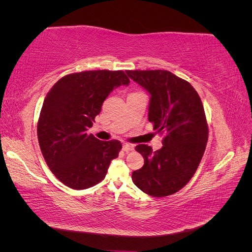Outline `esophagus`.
I'll use <instances>...</instances> for the list:
<instances>
[{
    "mask_svg": "<svg viewBox=\"0 0 252 252\" xmlns=\"http://www.w3.org/2000/svg\"><path fill=\"white\" fill-rule=\"evenodd\" d=\"M123 150H124V151L133 150V145L128 144V143H124V144H123Z\"/></svg>",
    "mask_w": 252,
    "mask_h": 252,
    "instance_id": "34e87169",
    "label": "esophagus"
}]
</instances>
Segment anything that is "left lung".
Instances as JSON below:
<instances>
[{"mask_svg":"<svg viewBox=\"0 0 252 252\" xmlns=\"http://www.w3.org/2000/svg\"><path fill=\"white\" fill-rule=\"evenodd\" d=\"M128 77L150 94L148 120L163 135V147L152 151L139 144L144 166L132 172L143 192L163 197L191 180L208 141V124L200 95L189 82L167 70H127Z\"/></svg>","mask_w":252,"mask_h":252,"instance_id":"left-lung-1","label":"left lung"}]
</instances>
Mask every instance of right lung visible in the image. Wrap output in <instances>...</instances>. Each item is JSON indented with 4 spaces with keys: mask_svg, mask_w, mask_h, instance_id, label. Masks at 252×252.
Returning a JSON list of instances; mask_svg holds the SVG:
<instances>
[{
    "mask_svg": "<svg viewBox=\"0 0 252 252\" xmlns=\"http://www.w3.org/2000/svg\"><path fill=\"white\" fill-rule=\"evenodd\" d=\"M129 82L123 70H88L65 75L49 90L37 121V140L45 162L64 185L87 189L105 179L122 144L100 141L87 130L105 98Z\"/></svg>",
    "mask_w": 252,
    "mask_h": 252,
    "instance_id": "right-lung-1",
    "label": "right lung"
}]
</instances>
